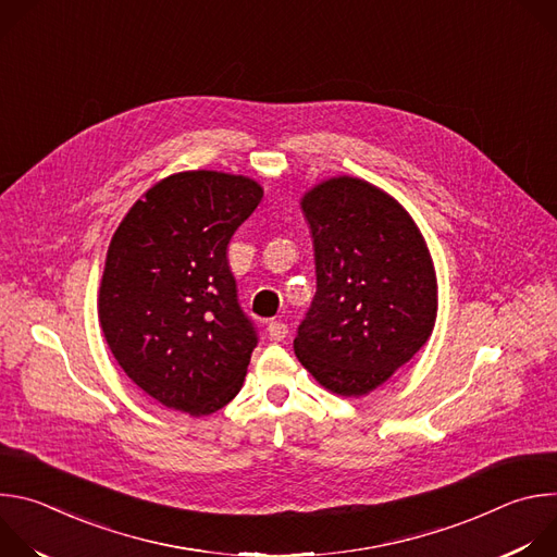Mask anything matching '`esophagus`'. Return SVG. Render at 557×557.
<instances>
[{
	"label": "esophagus",
	"mask_w": 557,
	"mask_h": 557,
	"mask_svg": "<svg viewBox=\"0 0 557 557\" xmlns=\"http://www.w3.org/2000/svg\"><path fill=\"white\" fill-rule=\"evenodd\" d=\"M267 333H269V337H271L273 342H284V339L288 337V326L282 324V322H271L269 329H267Z\"/></svg>",
	"instance_id": "1"
}]
</instances>
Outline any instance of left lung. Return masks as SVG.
I'll return each mask as SVG.
<instances>
[{"label": "left lung", "mask_w": 557, "mask_h": 557, "mask_svg": "<svg viewBox=\"0 0 557 557\" xmlns=\"http://www.w3.org/2000/svg\"><path fill=\"white\" fill-rule=\"evenodd\" d=\"M317 293L293 342L326 389L363 396L406 366L436 322V271L410 213L389 194L337 176L301 198Z\"/></svg>", "instance_id": "1"}]
</instances>
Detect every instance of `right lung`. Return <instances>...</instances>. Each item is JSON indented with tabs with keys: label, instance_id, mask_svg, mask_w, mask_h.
<instances>
[{
	"label": "right lung",
	"instance_id": "1",
	"mask_svg": "<svg viewBox=\"0 0 557 557\" xmlns=\"http://www.w3.org/2000/svg\"><path fill=\"white\" fill-rule=\"evenodd\" d=\"M262 196L247 176L181 172L147 189L112 235L99 322L123 372L165 408L205 417L243 387L258 333L226 247Z\"/></svg>",
	"mask_w": 557,
	"mask_h": 557
}]
</instances>
